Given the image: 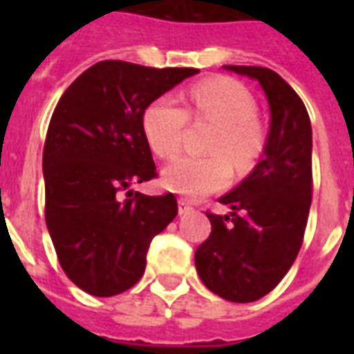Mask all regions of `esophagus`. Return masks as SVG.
Wrapping results in <instances>:
<instances>
[{
	"instance_id": "esophagus-1",
	"label": "esophagus",
	"mask_w": 354,
	"mask_h": 354,
	"mask_svg": "<svg viewBox=\"0 0 354 354\" xmlns=\"http://www.w3.org/2000/svg\"><path fill=\"white\" fill-rule=\"evenodd\" d=\"M178 211H180V215H185V213H191L193 211V205L189 204L185 198L178 200Z\"/></svg>"
}]
</instances>
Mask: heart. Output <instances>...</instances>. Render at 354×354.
<instances>
[{
    "mask_svg": "<svg viewBox=\"0 0 354 354\" xmlns=\"http://www.w3.org/2000/svg\"><path fill=\"white\" fill-rule=\"evenodd\" d=\"M252 93L236 80L216 77L198 82L189 91V108L163 95L145 108L141 124L147 143L160 158H174L182 149L189 122L205 119L215 124L207 141L209 156H182L163 171V182L180 194L198 198L226 187L232 180V163L246 171L255 163L264 145L263 128L255 119Z\"/></svg>",
    "mask_w": 354,
    "mask_h": 354,
    "instance_id": "1",
    "label": "heart"
}]
</instances>
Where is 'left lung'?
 Here are the masks:
<instances>
[{"label":"left lung","mask_w":354,"mask_h":354,"mask_svg":"<svg viewBox=\"0 0 354 354\" xmlns=\"http://www.w3.org/2000/svg\"><path fill=\"white\" fill-rule=\"evenodd\" d=\"M255 79L270 106L264 154L218 202L230 215L205 213L211 235L196 248L200 279L227 301H257L286 275L301 248L313 200V128L296 91L268 68L224 66Z\"/></svg>","instance_id":"1"}]
</instances>
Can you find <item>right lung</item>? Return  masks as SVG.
<instances>
[{
	"instance_id": "obj_1",
	"label": "right lung",
	"mask_w": 354,
	"mask_h": 354,
	"mask_svg": "<svg viewBox=\"0 0 354 354\" xmlns=\"http://www.w3.org/2000/svg\"><path fill=\"white\" fill-rule=\"evenodd\" d=\"M196 73L102 60L75 79L53 112L41 163L46 224L66 275L91 296L132 288L152 239L178 215L172 193L124 191L158 176L145 108Z\"/></svg>"
}]
</instances>
